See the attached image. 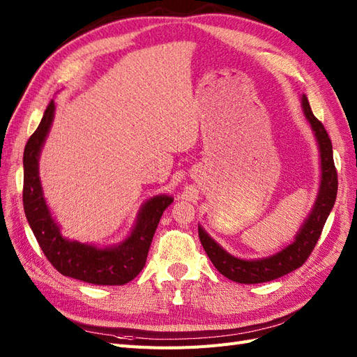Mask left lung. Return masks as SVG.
Masks as SVG:
<instances>
[{
	"mask_svg": "<svg viewBox=\"0 0 357 357\" xmlns=\"http://www.w3.org/2000/svg\"><path fill=\"white\" fill-rule=\"evenodd\" d=\"M301 105L312 132H314L316 142L319 146L320 186L314 205H312V208L304 223L301 225L299 231L295 235V240L271 256L259 259H241L226 252L218 241H214L211 236L205 232L201 225H198L199 240L205 253L210 257V261L213 262L215 269L235 283H265L295 271L296 268H299L307 261V257L311 255L312 248L317 244L323 226H325L328 215L333 208L335 199H337L338 177L333 164L331 138L326 132L325 126H323L321 122H319L316 116L312 114L305 95H302Z\"/></svg>",
	"mask_w": 357,
	"mask_h": 357,
	"instance_id": "left-lung-1",
	"label": "left lung"
}]
</instances>
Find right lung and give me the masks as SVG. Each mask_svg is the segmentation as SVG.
Wrapping results in <instances>:
<instances>
[{"label": "right lung", "mask_w": 357, "mask_h": 357, "mask_svg": "<svg viewBox=\"0 0 357 357\" xmlns=\"http://www.w3.org/2000/svg\"><path fill=\"white\" fill-rule=\"evenodd\" d=\"M55 109L52 100L24 150V208L28 223L43 253L62 275L98 286L126 284L144 268L158 223L174 198L160 193L144 201L131 232L117 244L98 247L66 238L46 202L38 168Z\"/></svg>", "instance_id": "right-lung-1"}]
</instances>
